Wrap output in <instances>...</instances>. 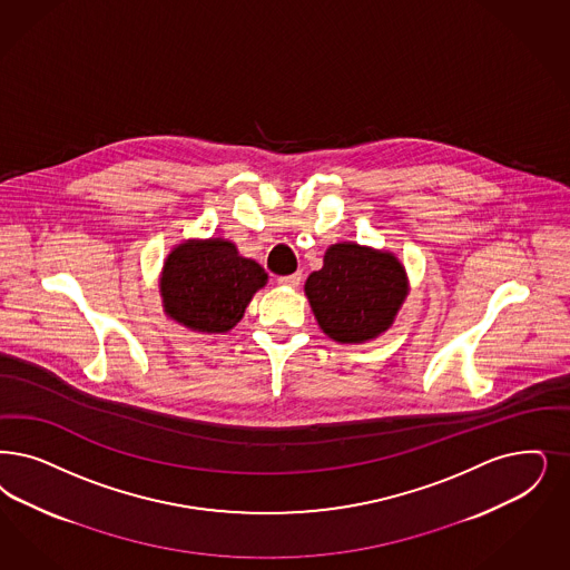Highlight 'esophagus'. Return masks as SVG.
Segmentation results:
<instances>
[{
  "label": "esophagus",
  "mask_w": 570,
  "mask_h": 570,
  "mask_svg": "<svg viewBox=\"0 0 570 570\" xmlns=\"http://www.w3.org/2000/svg\"><path fill=\"white\" fill-rule=\"evenodd\" d=\"M277 282L282 284V286H288V288H296L301 282H303V274H291V275H282V277H277Z\"/></svg>",
  "instance_id": "1"
}]
</instances>
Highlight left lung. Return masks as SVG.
<instances>
[{"label": "left lung", "mask_w": 570, "mask_h": 570, "mask_svg": "<svg viewBox=\"0 0 570 570\" xmlns=\"http://www.w3.org/2000/svg\"><path fill=\"white\" fill-rule=\"evenodd\" d=\"M305 295L320 328L336 343H366L385 333L409 295L397 256L354 242L333 244Z\"/></svg>", "instance_id": "1"}]
</instances>
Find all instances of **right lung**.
<instances>
[{"instance_id":"obj_1","label":"right lung","mask_w":570,"mask_h":570,"mask_svg":"<svg viewBox=\"0 0 570 570\" xmlns=\"http://www.w3.org/2000/svg\"><path fill=\"white\" fill-rule=\"evenodd\" d=\"M267 284L265 269L223 237L187 239L166 256L159 277L164 312L196 333H227Z\"/></svg>"}]
</instances>
